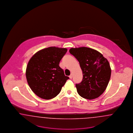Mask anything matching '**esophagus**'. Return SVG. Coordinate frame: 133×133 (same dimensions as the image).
<instances>
[{
	"label": "esophagus",
	"mask_w": 133,
	"mask_h": 133,
	"mask_svg": "<svg viewBox=\"0 0 133 133\" xmlns=\"http://www.w3.org/2000/svg\"><path fill=\"white\" fill-rule=\"evenodd\" d=\"M69 77H70V79H72V74L70 75V76H69Z\"/></svg>",
	"instance_id": "esophagus-1"
}]
</instances>
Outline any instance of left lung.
Masks as SVG:
<instances>
[{"instance_id":"obj_1","label":"left lung","mask_w":133,"mask_h":133,"mask_svg":"<svg viewBox=\"0 0 133 133\" xmlns=\"http://www.w3.org/2000/svg\"><path fill=\"white\" fill-rule=\"evenodd\" d=\"M69 52L78 61L83 79L76 84L81 97L93 99L102 95L108 84L111 69L108 61L97 50L88 47L70 49Z\"/></svg>"}]
</instances>
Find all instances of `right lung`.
I'll return each instance as SVG.
<instances>
[{"label": "right lung", "mask_w": 133, "mask_h": 133, "mask_svg": "<svg viewBox=\"0 0 133 133\" xmlns=\"http://www.w3.org/2000/svg\"><path fill=\"white\" fill-rule=\"evenodd\" d=\"M67 51V49L50 47L39 51L30 59L26 78L30 88L38 97L45 99L54 98L69 79L59 65Z\"/></svg>", "instance_id": "add662e5"}]
</instances>
